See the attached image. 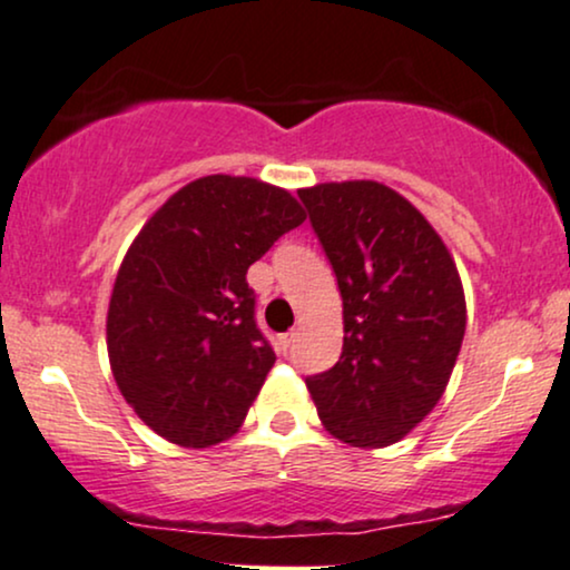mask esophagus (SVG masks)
<instances>
[{
	"instance_id": "obj_1",
	"label": "esophagus",
	"mask_w": 570,
	"mask_h": 570,
	"mask_svg": "<svg viewBox=\"0 0 570 570\" xmlns=\"http://www.w3.org/2000/svg\"><path fill=\"white\" fill-rule=\"evenodd\" d=\"M294 340H297V332H286V334H281L278 337V345H281V351H289V347L294 345Z\"/></svg>"
}]
</instances>
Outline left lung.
I'll list each match as a JSON object with an SVG mask.
<instances>
[{
    "label": "left lung",
    "mask_w": 570,
    "mask_h": 570,
    "mask_svg": "<svg viewBox=\"0 0 570 570\" xmlns=\"http://www.w3.org/2000/svg\"><path fill=\"white\" fill-rule=\"evenodd\" d=\"M334 267L345 342L307 376L324 428L361 449L397 443L441 401L464 340L456 265L414 204L374 180L297 190Z\"/></svg>",
    "instance_id": "left-lung-1"
}]
</instances>
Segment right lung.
Masks as SVG:
<instances>
[{"mask_svg": "<svg viewBox=\"0 0 570 570\" xmlns=\"http://www.w3.org/2000/svg\"><path fill=\"white\" fill-rule=\"evenodd\" d=\"M303 219L289 190L209 175L137 233L108 305V361L156 435L207 449L242 428L276 363L246 271Z\"/></svg>", "mask_w": 570, "mask_h": 570, "instance_id": "right-lung-1", "label": "right lung"}]
</instances>
